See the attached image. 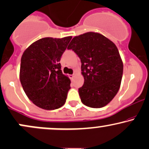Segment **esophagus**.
I'll list each match as a JSON object with an SVG mask.
<instances>
[{"instance_id": "esophagus-1", "label": "esophagus", "mask_w": 149, "mask_h": 149, "mask_svg": "<svg viewBox=\"0 0 149 149\" xmlns=\"http://www.w3.org/2000/svg\"><path fill=\"white\" fill-rule=\"evenodd\" d=\"M73 77H74V74H72V75H70L69 76V78H71V79H73Z\"/></svg>"}]
</instances>
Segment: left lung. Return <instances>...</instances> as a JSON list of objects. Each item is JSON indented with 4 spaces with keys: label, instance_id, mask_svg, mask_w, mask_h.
Returning a JSON list of instances; mask_svg holds the SVG:
<instances>
[{
    "label": "left lung",
    "instance_id": "obj_1",
    "mask_svg": "<svg viewBox=\"0 0 149 149\" xmlns=\"http://www.w3.org/2000/svg\"><path fill=\"white\" fill-rule=\"evenodd\" d=\"M67 49L81 61L84 84L78 92L82 103L105 107L118 93L122 80L123 64L116 45L102 34L88 32L73 38Z\"/></svg>",
    "mask_w": 149,
    "mask_h": 149
}]
</instances>
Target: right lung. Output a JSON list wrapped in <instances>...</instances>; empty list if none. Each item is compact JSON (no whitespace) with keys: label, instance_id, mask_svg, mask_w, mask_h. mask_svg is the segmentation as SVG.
Instances as JSON below:
<instances>
[{"label":"right lung","instance_id":"1","mask_svg":"<svg viewBox=\"0 0 149 149\" xmlns=\"http://www.w3.org/2000/svg\"><path fill=\"white\" fill-rule=\"evenodd\" d=\"M72 38H43L22 56L19 79L28 98L37 107L54 110L66 102L71 80L62 73L61 57Z\"/></svg>","mask_w":149,"mask_h":149}]
</instances>
